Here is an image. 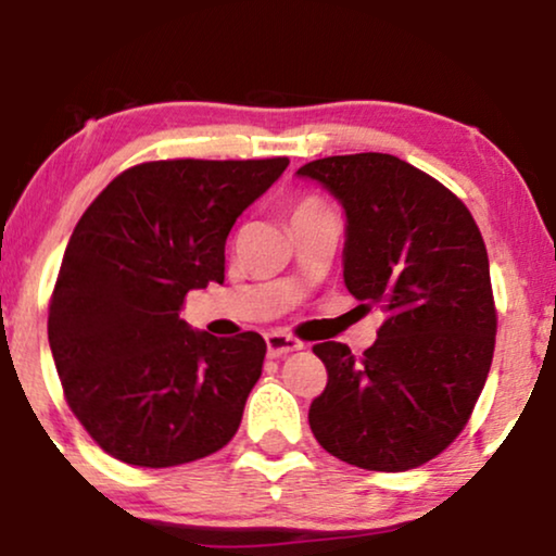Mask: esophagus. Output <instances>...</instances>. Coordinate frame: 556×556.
I'll list each match as a JSON object with an SVG mask.
<instances>
[{
    "instance_id": "esophagus-1",
    "label": "esophagus",
    "mask_w": 556,
    "mask_h": 556,
    "mask_svg": "<svg viewBox=\"0 0 556 556\" xmlns=\"http://www.w3.org/2000/svg\"><path fill=\"white\" fill-rule=\"evenodd\" d=\"M305 343L300 339H294L290 333H282V330H271V333H266V349H269V356H287L292 354V351H300Z\"/></svg>"
}]
</instances>
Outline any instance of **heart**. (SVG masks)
<instances>
[{"label":"heart","instance_id":"heart-1","mask_svg":"<svg viewBox=\"0 0 556 556\" xmlns=\"http://www.w3.org/2000/svg\"><path fill=\"white\" fill-rule=\"evenodd\" d=\"M326 207V202L318 200V197H302V200L294 202L292 207V220H298V217H305V215H315V213H323Z\"/></svg>","mask_w":556,"mask_h":556}]
</instances>
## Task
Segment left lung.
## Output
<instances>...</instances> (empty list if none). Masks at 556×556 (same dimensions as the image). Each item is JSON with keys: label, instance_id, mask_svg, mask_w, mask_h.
I'll return each mask as SVG.
<instances>
[{"label": "left lung", "instance_id": "1", "mask_svg": "<svg viewBox=\"0 0 556 556\" xmlns=\"http://www.w3.org/2000/svg\"><path fill=\"white\" fill-rule=\"evenodd\" d=\"M346 210L343 282L384 323L362 356L315 343L328 384L311 428L328 454L371 472L439 456L472 416L495 351L490 262L472 213L426 172L390 153L311 161Z\"/></svg>", "mask_w": 556, "mask_h": 556}]
</instances>
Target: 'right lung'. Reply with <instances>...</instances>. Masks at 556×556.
Listing matches in <instances>:
<instances>
[{"label": "right lung", "instance_id": "right-lung-1", "mask_svg": "<svg viewBox=\"0 0 556 556\" xmlns=\"http://www.w3.org/2000/svg\"><path fill=\"white\" fill-rule=\"evenodd\" d=\"M290 164L172 159L125 168L97 194L63 254L48 343L63 397L110 456L177 467L233 439L266 341L197 333L189 290L226 279L236 217Z\"/></svg>", "mask_w": 556, "mask_h": 556}]
</instances>
